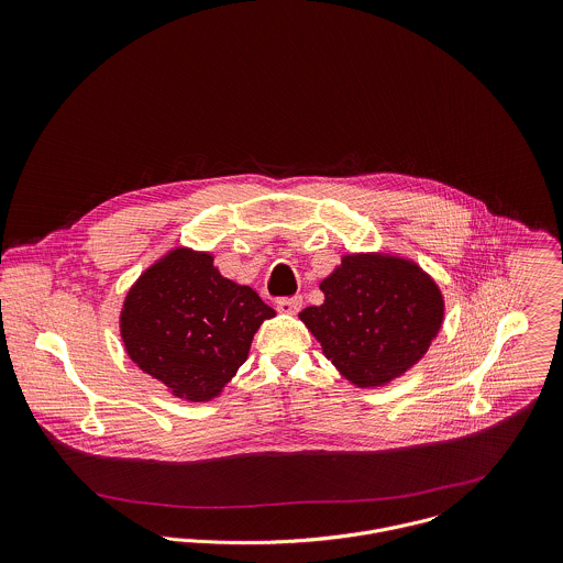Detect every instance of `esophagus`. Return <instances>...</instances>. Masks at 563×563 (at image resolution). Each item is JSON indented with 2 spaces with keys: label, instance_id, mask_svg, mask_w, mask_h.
Returning <instances> with one entry per match:
<instances>
[{
  "label": "esophagus",
  "instance_id": "1",
  "mask_svg": "<svg viewBox=\"0 0 563 563\" xmlns=\"http://www.w3.org/2000/svg\"><path fill=\"white\" fill-rule=\"evenodd\" d=\"M302 305H305V302H302V296H296V298H291V300L278 302L276 309L280 312H287V314H296V312H300Z\"/></svg>",
  "mask_w": 563,
  "mask_h": 563
}]
</instances>
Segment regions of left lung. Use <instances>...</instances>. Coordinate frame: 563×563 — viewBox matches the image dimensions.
<instances>
[{"label": "left lung", "mask_w": 563, "mask_h": 563, "mask_svg": "<svg viewBox=\"0 0 563 563\" xmlns=\"http://www.w3.org/2000/svg\"><path fill=\"white\" fill-rule=\"evenodd\" d=\"M325 300L300 319L332 365L358 386L408 372L430 347L444 314L437 283L410 261L350 254L319 285Z\"/></svg>", "instance_id": "8db88e82"}]
</instances>
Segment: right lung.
Here are the masks:
<instances>
[{
    "mask_svg": "<svg viewBox=\"0 0 563 563\" xmlns=\"http://www.w3.org/2000/svg\"><path fill=\"white\" fill-rule=\"evenodd\" d=\"M269 317L256 291L220 276L211 254L173 251L131 287L121 334L142 372L177 397L207 401L246 363Z\"/></svg>",
    "mask_w": 563,
    "mask_h": 563,
    "instance_id": "obj_1",
    "label": "right lung"
}]
</instances>
